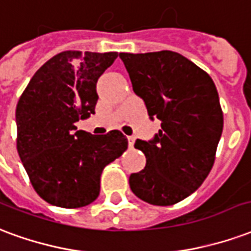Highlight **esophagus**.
I'll return each instance as SVG.
<instances>
[{
	"mask_svg": "<svg viewBox=\"0 0 251 251\" xmlns=\"http://www.w3.org/2000/svg\"><path fill=\"white\" fill-rule=\"evenodd\" d=\"M128 147L132 148L133 147V143H135V138L133 136H128Z\"/></svg>",
	"mask_w": 251,
	"mask_h": 251,
	"instance_id": "obj_1",
	"label": "esophagus"
}]
</instances>
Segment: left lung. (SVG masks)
I'll list each match as a JSON object with an SVG mask.
<instances>
[{
    "instance_id": "obj_1",
    "label": "left lung",
    "mask_w": 251,
    "mask_h": 251,
    "mask_svg": "<svg viewBox=\"0 0 251 251\" xmlns=\"http://www.w3.org/2000/svg\"><path fill=\"white\" fill-rule=\"evenodd\" d=\"M133 92L162 124L152 140H136L146 167L129 176L132 193L155 206L183 201L207 178L223 129L213 78L171 50L120 53Z\"/></svg>"
}]
</instances>
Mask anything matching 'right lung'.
Here are the masks:
<instances>
[{"instance_id": "obj_1", "label": "right lung", "mask_w": 251, "mask_h": 251, "mask_svg": "<svg viewBox=\"0 0 251 251\" xmlns=\"http://www.w3.org/2000/svg\"><path fill=\"white\" fill-rule=\"evenodd\" d=\"M118 52L65 50L34 73L16 108L17 151L36 193L53 206L84 207L100 193L104 167L122 156L128 140L77 131L95 113L96 83Z\"/></svg>"}]
</instances>
